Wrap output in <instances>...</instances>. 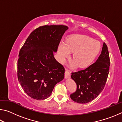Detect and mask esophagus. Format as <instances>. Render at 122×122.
I'll list each match as a JSON object with an SVG mask.
<instances>
[{
	"mask_svg": "<svg viewBox=\"0 0 122 122\" xmlns=\"http://www.w3.org/2000/svg\"><path fill=\"white\" fill-rule=\"evenodd\" d=\"M65 76L66 78H70V77H71V74H70V71L67 69H66Z\"/></svg>",
	"mask_w": 122,
	"mask_h": 122,
	"instance_id": "34e87169",
	"label": "esophagus"
}]
</instances>
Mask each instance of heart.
<instances>
[{
    "label": "heart",
    "mask_w": 122,
    "mask_h": 122,
    "mask_svg": "<svg viewBox=\"0 0 122 122\" xmlns=\"http://www.w3.org/2000/svg\"><path fill=\"white\" fill-rule=\"evenodd\" d=\"M101 50V44L85 35H75L59 45L60 60L64 62L74 53L73 59L80 68H86L93 63Z\"/></svg>",
    "instance_id": "heart-1"
}]
</instances>
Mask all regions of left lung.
Segmentation results:
<instances>
[{
  "mask_svg": "<svg viewBox=\"0 0 122 122\" xmlns=\"http://www.w3.org/2000/svg\"><path fill=\"white\" fill-rule=\"evenodd\" d=\"M110 64L108 47L104 42L95 62L85 69L71 73V77L77 85L76 92L70 95L71 100L84 104L96 98L106 85Z\"/></svg>",
  "mask_w": 122,
  "mask_h": 122,
  "instance_id": "left-lung-1",
  "label": "left lung"
}]
</instances>
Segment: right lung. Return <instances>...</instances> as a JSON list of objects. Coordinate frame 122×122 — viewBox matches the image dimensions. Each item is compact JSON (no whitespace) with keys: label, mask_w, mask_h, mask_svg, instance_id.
<instances>
[{"label":"right lung","mask_w":122,"mask_h":122,"mask_svg":"<svg viewBox=\"0 0 122 122\" xmlns=\"http://www.w3.org/2000/svg\"><path fill=\"white\" fill-rule=\"evenodd\" d=\"M65 25H45L34 30L20 49L18 78L24 92L36 100L46 99L55 86L65 77L63 66L54 57L63 34Z\"/></svg>","instance_id":"add662e5"}]
</instances>
